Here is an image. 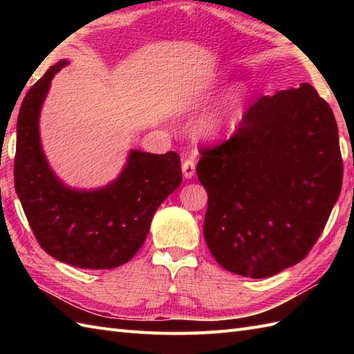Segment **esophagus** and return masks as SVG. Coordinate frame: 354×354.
<instances>
[{
	"instance_id": "obj_1",
	"label": "esophagus",
	"mask_w": 354,
	"mask_h": 354,
	"mask_svg": "<svg viewBox=\"0 0 354 354\" xmlns=\"http://www.w3.org/2000/svg\"><path fill=\"white\" fill-rule=\"evenodd\" d=\"M194 171H196V161L189 158L183 162V175L185 179H192L194 176Z\"/></svg>"
}]
</instances>
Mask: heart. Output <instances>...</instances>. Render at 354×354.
I'll list each match as a JSON object with an SVG mask.
<instances>
[{
  "label": "heart",
  "instance_id": "b5f03b06",
  "mask_svg": "<svg viewBox=\"0 0 354 354\" xmlns=\"http://www.w3.org/2000/svg\"><path fill=\"white\" fill-rule=\"evenodd\" d=\"M216 82L223 84L225 77L216 79ZM246 102V89L242 85H236L227 89L212 106H208L196 118L193 124V132L202 140H217L227 132L230 127L237 122L242 114Z\"/></svg>",
  "mask_w": 354,
  "mask_h": 354
}]
</instances>
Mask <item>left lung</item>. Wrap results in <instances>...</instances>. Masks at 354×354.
Here are the masks:
<instances>
[{
  "label": "left lung",
  "instance_id": "1",
  "mask_svg": "<svg viewBox=\"0 0 354 354\" xmlns=\"http://www.w3.org/2000/svg\"><path fill=\"white\" fill-rule=\"evenodd\" d=\"M201 153L204 237L222 268L266 278L309 254L342 187L336 120L312 85L261 97L231 140Z\"/></svg>",
  "mask_w": 354,
  "mask_h": 354
}]
</instances>
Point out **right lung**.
<instances>
[{"label": "right lung", "instance_id": "add662e5", "mask_svg": "<svg viewBox=\"0 0 354 354\" xmlns=\"http://www.w3.org/2000/svg\"><path fill=\"white\" fill-rule=\"evenodd\" d=\"M70 62L53 65L30 88L17 123L15 190L44 251L85 269H114L145 243L165 198L183 181L175 152L129 150L123 170L100 189H73L51 170L39 135V115L53 77Z\"/></svg>", "mask_w": 354, "mask_h": 354}]
</instances>
